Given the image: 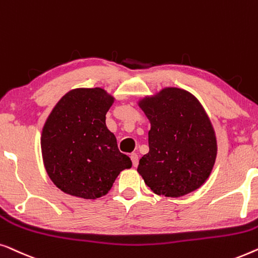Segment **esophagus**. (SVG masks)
I'll return each mask as SVG.
<instances>
[{
  "label": "esophagus",
  "mask_w": 258,
  "mask_h": 258,
  "mask_svg": "<svg viewBox=\"0 0 258 258\" xmlns=\"http://www.w3.org/2000/svg\"><path fill=\"white\" fill-rule=\"evenodd\" d=\"M131 160H132V164H133V167H137L138 164H139V159H138V154L136 153H132L130 155Z\"/></svg>",
  "instance_id": "1"
}]
</instances>
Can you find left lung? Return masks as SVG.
Instances as JSON below:
<instances>
[{
	"label": "left lung",
	"instance_id": "left-lung-1",
	"mask_svg": "<svg viewBox=\"0 0 258 258\" xmlns=\"http://www.w3.org/2000/svg\"><path fill=\"white\" fill-rule=\"evenodd\" d=\"M138 105L151 122L150 152L138 173L157 195L180 198L197 190L215 165L217 140L205 107L187 90L167 86Z\"/></svg>",
	"mask_w": 258,
	"mask_h": 258
}]
</instances>
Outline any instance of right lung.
<instances>
[{
  "label": "right lung",
  "mask_w": 258,
  "mask_h": 258,
  "mask_svg": "<svg viewBox=\"0 0 258 258\" xmlns=\"http://www.w3.org/2000/svg\"><path fill=\"white\" fill-rule=\"evenodd\" d=\"M114 97L101 88L70 90L58 100L42 130L45 170L55 186L76 198L104 197L121 170L132 167L106 126Z\"/></svg>",
  "instance_id": "right-lung-1"
}]
</instances>
